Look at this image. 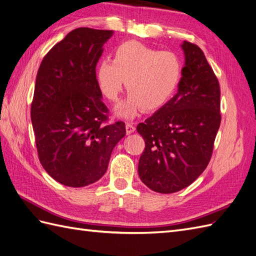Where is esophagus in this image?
I'll use <instances>...</instances> for the list:
<instances>
[{
	"instance_id": "34e87169",
	"label": "esophagus",
	"mask_w": 256,
	"mask_h": 256,
	"mask_svg": "<svg viewBox=\"0 0 256 256\" xmlns=\"http://www.w3.org/2000/svg\"><path fill=\"white\" fill-rule=\"evenodd\" d=\"M134 130H136V127L134 126L132 122H126V134H132Z\"/></svg>"
}]
</instances>
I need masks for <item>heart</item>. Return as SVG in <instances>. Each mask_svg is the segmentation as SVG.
I'll list each match as a JSON object with an SVG mask.
<instances>
[{
  "instance_id": "b5f03b06",
  "label": "heart",
  "mask_w": 256,
  "mask_h": 256,
  "mask_svg": "<svg viewBox=\"0 0 256 256\" xmlns=\"http://www.w3.org/2000/svg\"><path fill=\"white\" fill-rule=\"evenodd\" d=\"M183 74L181 59L176 54L154 50L136 40H127L115 48L113 61L102 60L96 70L101 94L116 101L126 82L127 99L116 113L132 118L143 108L155 112L170 101Z\"/></svg>"
}]
</instances>
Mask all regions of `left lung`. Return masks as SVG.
<instances>
[{
    "label": "left lung",
    "mask_w": 256,
    "mask_h": 256,
    "mask_svg": "<svg viewBox=\"0 0 256 256\" xmlns=\"http://www.w3.org/2000/svg\"><path fill=\"white\" fill-rule=\"evenodd\" d=\"M178 94L136 131L145 141L139 176L152 190L171 194L188 188L208 166L220 124L218 80L204 52L188 40Z\"/></svg>",
    "instance_id": "left-lung-1"
}]
</instances>
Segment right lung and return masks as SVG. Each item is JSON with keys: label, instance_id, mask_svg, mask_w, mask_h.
<instances>
[{"label": "right lung", "instance_id": "obj_1", "mask_svg": "<svg viewBox=\"0 0 256 256\" xmlns=\"http://www.w3.org/2000/svg\"><path fill=\"white\" fill-rule=\"evenodd\" d=\"M113 31L78 28L57 43L38 68L31 122L40 162L70 188L92 184L106 174L124 122H108L96 66Z\"/></svg>", "mask_w": 256, "mask_h": 256}]
</instances>
